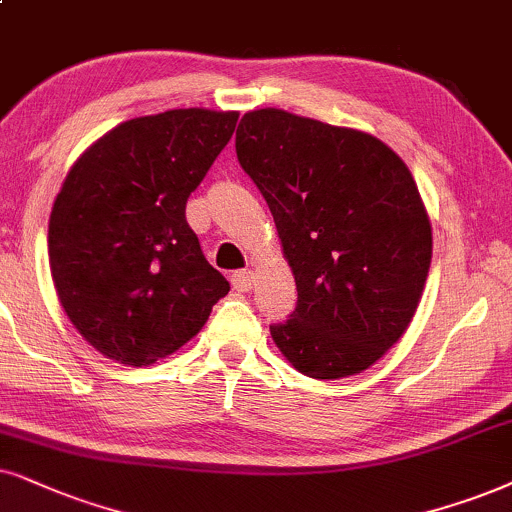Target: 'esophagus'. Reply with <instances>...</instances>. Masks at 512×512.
<instances>
[{
    "instance_id": "1",
    "label": "esophagus",
    "mask_w": 512,
    "mask_h": 512,
    "mask_svg": "<svg viewBox=\"0 0 512 512\" xmlns=\"http://www.w3.org/2000/svg\"><path fill=\"white\" fill-rule=\"evenodd\" d=\"M231 283H234V288L241 290V293H248V290L255 286V274H252L250 269L234 271V274H231Z\"/></svg>"
}]
</instances>
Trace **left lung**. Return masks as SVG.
Wrapping results in <instances>:
<instances>
[{
  "label": "left lung",
  "mask_w": 512,
  "mask_h": 512,
  "mask_svg": "<svg viewBox=\"0 0 512 512\" xmlns=\"http://www.w3.org/2000/svg\"><path fill=\"white\" fill-rule=\"evenodd\" d=\"M238 163L267 200L297 286L271 326L302 375L371 368L406 333L432 260V226L409 167L359 129L260 108L236 132Z\"/></svg>",
  "instance_id": "8db88e82"
}]
</instances>
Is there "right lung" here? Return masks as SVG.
<instances>
[{"instance_id": "add662e5", "label": "right lung", "mask_w": 512, "mask_h": 512, "mask_svg": "<svg viewBox=\"0 0 512 512\" xmlns=\"http://www.w3.org/2000/svg\"><path fill=\"white\" fill-rule=\"evenodd\" d=\"M236 120L208 108L134 118L70 167L49 217V267L70 323L103 357H170L229 293L186 222V200Z\"/></svg>"}]
</instances>
